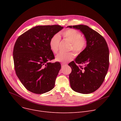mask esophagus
<instances>
[{
	"mask_svg": "<svg viewBox=\"0 0 121 121\" xmlns=\"http://www.w3.org/2000/svg\"><path fill=\"white\" fill-rule=\"evenodd\" d=\"M61 66H62V67H65V66H67V65L66 64H64V63H62Z\"/></svg>",
	"mask_w": 121,
	"mask_h": 121,
	"instance_id": "1",
	"label": "esophagus"
}]
</instances>
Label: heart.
Here are the masks:
<instances>
[{"label":"heart","instance_id":"b5f03b06","mask_svg":"<svg viewBox=\"0 0 121 121\" xmlns=\"http://www.w3.org/2000/svg\"><path fill=\"white\" fill-rule=\"evenodd\" d=\"M61 35L64 39L71 43L70 50H73L77 54L81 53L85 49L87 46V40L82 37L81 33L78 31L73 29H69L61 32ZM60 38L58 34L53 35L49 41V46L51 50L57 53L59 49ZM74 57L72 52H60L55 57L56 61L61 62H67L71 61Z\"/></svg>","mask_w":121,"mask_h":121}]
</instances>
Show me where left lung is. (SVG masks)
Returning <instances> with one entry per match:
<instances>
[{"label": "left lung", "mask_w": 121, "mask_h": 121, "mask_svg": "<svg viewBox=\"0 0 121 121\" xmlns=\"http://www.w3.org/2000/svg\"><path fill=\"white\" fill-rule=\"evenodd\" d=\"M67 27L80 30L87 40L85 49L69 64L72 68L69 75L71 87L75 92L90 94L103 84L108 69L109 52L107 43L102 36L87 25L80 24Z\"/></svg>", "instance_id": "left-lung-1"}]
</instances>
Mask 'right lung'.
<instances>
[{
    "mask_svg": "<svg viewBox=\"0 0 121 121\" xmlns=\"http://www.w3.org/2000/svg\"><path fill=\"white\" fill-rule=\"evenodd\" d=\"M63 28L59 25L36 26L17 39L13 50L15 69L27 90L41 94L54 87L61 66L59 62H49L54 56L49 41Z\"/></svg>",
    "mask_w": 121,
    "mask_h": 121,
    "instance_id": "1",
    "label": "right lung"
}]
</instances>
